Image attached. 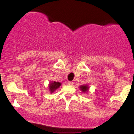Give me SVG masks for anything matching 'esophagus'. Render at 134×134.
<instances>
[{
	"label": "esophagus",
	"instance_id": "34e87169",
	"mask_svg": "<svg viewBox=\"0 0 134 134\" xmlns=\"http://www.w3.org/2000/svg\"><path fill=\"white\" fill-rule=\"evenodd\" d=\"M68 84L69 85V86H72V85H73V82H71V81H69V82H68Z\"/></svg>",
	"mask_w": 134,
	"mask_h": 134
}]
</instances>
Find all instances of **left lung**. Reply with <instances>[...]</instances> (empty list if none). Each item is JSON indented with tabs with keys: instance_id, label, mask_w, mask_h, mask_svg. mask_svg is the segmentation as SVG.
<instances>
[{
	"instance_id": "obj_1",
	"label": "left lung",
	"mask_w": 134,
	"mask_h": 134,
	"mask_svg": "<svg viewBox=\"0 0 134 134\" xmlns=\"http://www.w3.org/2000/svg\"><path fill=\"white\" fill-rule=\"evenodd\" d=\"M79 88L82 91V92L87 93L89 90V87L88 86V85H82L79 86Z\"/></svg>"
}]
</instances>
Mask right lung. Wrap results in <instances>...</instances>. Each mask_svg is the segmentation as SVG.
Segmentation results:
<instances>
[{
	"label": "right lung",
	"instance_id": "1",
	"mask_svg": "<svg viewBox=\"0 0 134 134\" xmlns=\"http://www.w3.org/2000/svg\"><path fill=\"white\" fill-rule=\"evenodd\" d=\"M62 85V83L59 82H55V81H51L48 84V89H49L50 92L52 93L58 88Z\"/></svg>",
	"mask_w": 134,
	"mask_h": 134
}]
</instances>
